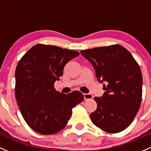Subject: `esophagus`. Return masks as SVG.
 I'll use <instances>...</instances> for the list:
<instances>
[{
	"instance_id": "esophagus-1",
	"label": "esophagus",
	"mask_w": 151,
	"mask_h": 151,
	"mask_svg": "<svg viewBox=\"0 0 151 151\" xmlns=\"http://www.w3.org/2000/svg\"><path fill=\"white\" fill-rule=\"evenodd\" d=\"M83 97H84L85 100H87V99H91L93 98V96L91 95V94H83Z\"/></svg>"
}]
</instances>
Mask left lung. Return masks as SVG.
Wrapping results in <instances>:
<instances>
[{"instance_id":"8db88e82","label":"left lung","mask_w":151,"mask_h":151,"mask_svg":"<svg viewBox=\"0 0 151 151\" xmlns=\"http://www.w3.org/2000/svg\"><path fill=\"white\" fill-rule=\"evenodd\" d=\"M95 70L105 92L94 97L97 108L90 114L93 124L108 133L127 129L136 116L142 100V76L132 54L119 44L81 51Z\"/></svg>"}]
</instances>
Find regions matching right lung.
Listing matches in <instances>:
<instances>
[{
	"label": "right lung",
	"mask_w": 151,
	"mask_h": 151,
	"mask_svg": "<svg viewBox=\"0 0 151 151\" xmlns=\"http://www.w3.org/2000/svg\"><path fill=\"white\" fill-rule=\"evenodd\" d=\"M79 52L38 43L20 59L15 70V96L23 119L41 134H54L65 128L72 109L84 99L73 91L68 94L56 91L65 65Z\"/></svg>",
	"instance_id": "right-lung-1"
}]
</instances>
